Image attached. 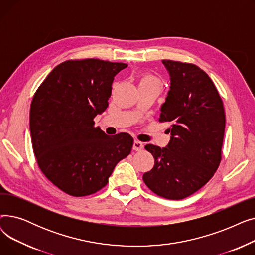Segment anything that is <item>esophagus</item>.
I'll return each mask as SVG.
<instances>
[{
  "instance_id": "1",
  "label": "esophagus",
  "mask_w": 255,
  "mask_h": 255,
  "mask_svg": "<svg viewBox=\"0 0 255 255\" xmlns=\"http://www.w3.org/2000/svg\"><path fill=\"white\" fill-rule=\"evenodd\" d=\"M142 149H143V143L139 140H134V142H133V150L140 151Z\"/></svg>"
}]
</instances>
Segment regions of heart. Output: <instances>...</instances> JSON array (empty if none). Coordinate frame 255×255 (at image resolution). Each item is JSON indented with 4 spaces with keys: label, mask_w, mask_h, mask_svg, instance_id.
<instances>
[{
    "label": "heart",
    "mask_w": 255,
    "mask_h": 255,
    "mask_svg": "<svg viewBox=\"0 0 255 255\" xmlns=\"http://www.w3.org/2000/svg\"><path fill=\"white\" fill-rule=\"evenodd\" d=\"M139 85H153V86H156V87L160 88L159 80L155 76L150 75V74L143 75L141 77V79H140V84Z\"/></svg>",
    "instance_id": "heart-1"
}]
</instances>
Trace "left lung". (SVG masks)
Masks as SVG:
<instances>
[{
  "instance_id": "obj_1",
  "label": "left lung",
  "mask_w": 255,
  "mask_h": 255,
  "mask_svg": "<svg viewBox=\"0 0 255 255\" xmlns=\"http://www.w3.org/2000/svg\"><path fill=\"white\" fill-rule=\"evenodd\" d=\"M170 87L161 105L160 122H168L165 148L146 144L154 167L143 182L159 196L183 199L214 176L221 161L225 114L219 93L209 75L196 65L162 60Z\"/></svg>"
}]
</instances>
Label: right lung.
<instances>
[{
    "label": "right lung",
    "instance_id": "add662e5",
    "mask_svg": "<svg viewBox=\"0 0 255 255\" xmlns=\"http://www.w3.org/2000/svg\"><path fill=\"white\" fill-rule=\"evenodd\" d=\"M127 66L98 59L66 61L35 93L30 111L34 154L44 176L67 194L99 191L131 152L128 133L111 137L93 121L107 109L114 78Z\"/></svg>",
    "mask_w": 255,
    "mask_h": 255
}]
</instances>
